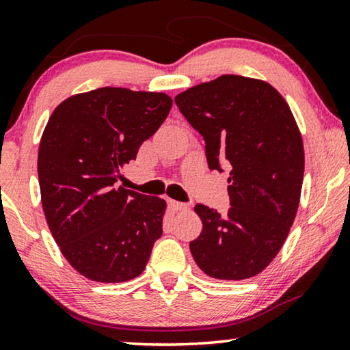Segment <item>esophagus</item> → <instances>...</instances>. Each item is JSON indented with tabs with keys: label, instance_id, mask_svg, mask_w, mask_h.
<instances>
[{
	"label": "esophagus",
	"instance_id": "1",
	"mask_svg": "<svg viewBox=\"0 0 350 350\" xmlns=\"http://www.w3.org/2000/svg\"><path fill=\"white\" fill-rule=\"evenodd\" d=\"M170 206L173 211H187L189 209V204L185 203H180V201H176V200H170Z\"/></svg>",
	"mask_w": 350,
	"mask_h": 350
}]
</instances>
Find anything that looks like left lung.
<instances>
[{
  "instance_id": "8db88e82",
  "label": "left lung",
  "mask_w": 350,
  "mask_h": 350,
  "mask_svg": "<svg viewBox=\"0 0 350 350\" xmlns=\"http://www.w3.org/2000/svg\"><path fill=\"white\" fill-rule=\"evenodd\" d=\"M206 141L211 170L228 166L226 215L204 204L190 252L214 279L243 280L262 273L287 239L304 174L303 137L284 96L260 79L224 75L174 98Z\"/></svg>"
}]
</instances>
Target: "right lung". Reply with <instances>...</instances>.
<instances>
[{"label":"right lung","instance_id":"obj_1","mask_svg":"<svg viewBox=\"0 0 350 350\" xmlns=\"http://www.w3.org/2000/svg\"><path fill=\"white\" fill-rule=\"evenodd\" d=\"M171 106L161 92L103 87L66 98L49 117L38 152L41 203L63 257L83 278L126 282L146 269L166 201L116 182Z\"/></svg>","mask_w":350,"mask_h":350}]
</instances>
